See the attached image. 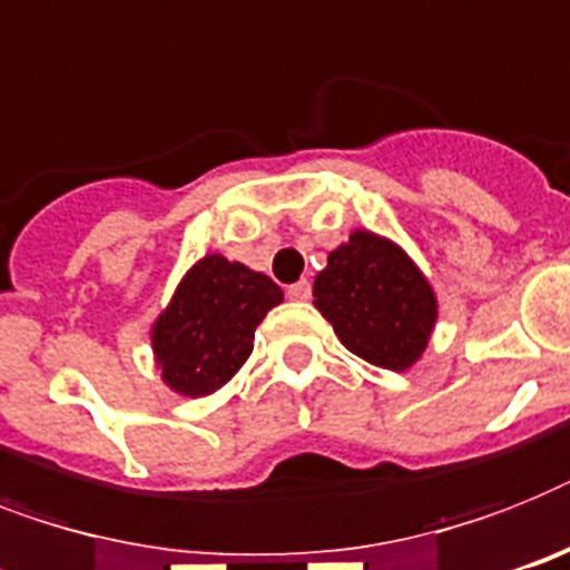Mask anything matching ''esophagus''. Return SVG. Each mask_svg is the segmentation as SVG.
I'll return each instance as SVG.
<instances>
[{"mask_svg":"<svg viewBox=\"0 0 570 570\" xmlns=\"http://www.w3.org/2000/svg\"><path fill=\"white\" fill-rule=\"evenodd\" d=\"M288 296L294 303H308V299H312V282L299 279L294 282V285H288Z\"/></svg>","mask_w":570,"mask_h":570,"instance_id":"1","label":"esophagus"}]
</instances>
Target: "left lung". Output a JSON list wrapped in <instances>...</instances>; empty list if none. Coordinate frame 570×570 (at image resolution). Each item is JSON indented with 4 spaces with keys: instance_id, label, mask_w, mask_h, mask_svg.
<instances>
[{
    "instance_id": "left-lung-1",
    "label": "left lung",
    "mask_w": 570,
    "mask_h": 570,
    "mask_svg": "<svg viewBox=\"0 0 570 570\" xmlns=\"http://www.w3.org/2000/svg\"><path fill=\"white\" fill-rule=\"evenodd\" d=\"M314 308L352 355L404 373L434 335L440 303L420 265L393 238L352 229L314 276Z\"/></svg>"
}]
</instances>
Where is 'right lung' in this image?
I'll use <instances>...</instances> for the list:
<instances>
[{
  "label": "right lung",
  "mask_w": 570,
  "mask_h": 570,
  "mask_svg": "<svg viewBox=\"0 0 570 570\" xmlns=\"http://www.w3.org/2000/svg\"><path fill=\"white\" fill-rule=\"evenodd\" d=\"M282 299L271 276L242 262L220 253L197 258L150 326L163 384L177 396H212L250 358L256 326Z\"/></svg>",
  "instance_id": "right-lung-1"
}]
</instances>
